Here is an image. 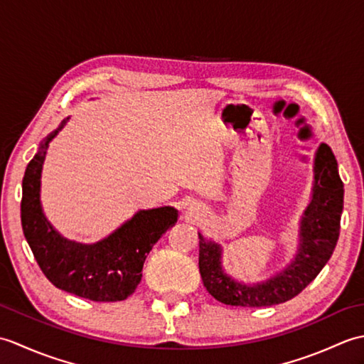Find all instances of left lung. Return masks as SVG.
Returning <instances> with one entry per match:
<instances>
[{"instance_id": "left-lung-1", "label": "left lung", "mask_w": 364, "mask_h": 364, "mask_svg": "<svg viewBox=\"0 0 364 364\" xmlns=\"http://www.w3.org/2000/svg\"><path fill=\"white\" fill-rule=\"evenodd\" d=\"M316 181L310 206L301 219V244L292 264L269 282L247 286L222 272L218 244L205 242L198 235V269L206 291L231 306H270L291 300L310 284L333 253L344 205V184L338 173V162L327 144L316 154Z\"/></svg>"}]
</instances>
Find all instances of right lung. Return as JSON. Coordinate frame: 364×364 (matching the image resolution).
I'll use <instances>...</instances> for the list:
<instances>
[{"instance_id": "add662e5", "label": "right lung", "mask_w": 364, "mask_h": 364, "mask_svg": "<svg viewBox=\"0 0 364 364\" xmlns=\"http://www.w3.org/2000/svg\"><path fill=\"white\" fill-rule=\"evenodd\" d=\"M56 134L54 131L41 145L23 176V233L38 267L56 288L94 301L125 300L141 283L146 255L175 225L178 213L170 206L139 211L109 237L92 245L60 237L46 222L38 200L46 146Z\"/></svg>"}]
</instances>
